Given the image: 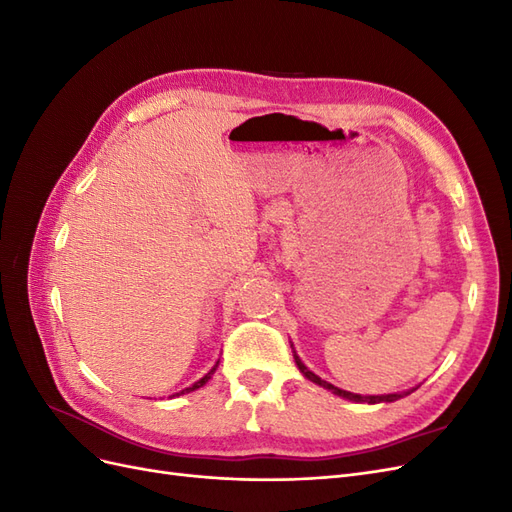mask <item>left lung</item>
Returning a JSON list of instances; mask_svg holds the SVG:
<instances>
[{"label": "left lung", "mask_w": 512, "mask_h": 512, "mask_svg": "<svg viewBox=\"0 0 512 512\" xmlns=\"http://www.w3.org/2000/svg\"><path fill=\"white\" fill-rule=\"evenodd\" d=\"M290 346H292V344H290ZM294 363H297V367L301 369V374H303L307 380L316 382L318 386H322V389L331 391L333 395H339V397H344V399L356 401V404H384V401H386V404H391V401H397V399H401V397L410 395L412 391H416V389H410V391H404V393H391V395H356V393H350V391H344V389H337V386H333L331 382L318 378V376L314 374V371H309V369L303 365V361L299 359L297 352H294Z\"/></svg>", "instance_id": "1"}]
</instances>
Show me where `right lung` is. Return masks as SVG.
Returning a JSON list of instances; mask_svg holds the SVG:
<instances>
[{"instance_id":"right-lung-1","label":"right lung","mask_w":512,"mask_h":512,"mask_svg":"<svg viewBox=\"0 0 512 512\" xmlns=\"http://www.w3.org/2000/svg\"><path fill=\"white\" fill-rule=\"evenodd\" d=\"M218 363H220V361H218ZM218 363H215V365H213V367H211V371H209V374H207V376H203V378H200V380H198V382H194V384H192V386H188V389H183V391H181V393H175V395H173V397H177V395H185V393H192V391H196V389H200V386H203V384H207V382H209V380H211V376H213V371H215V369H218Z\"/></svg>"}]
</instances>
